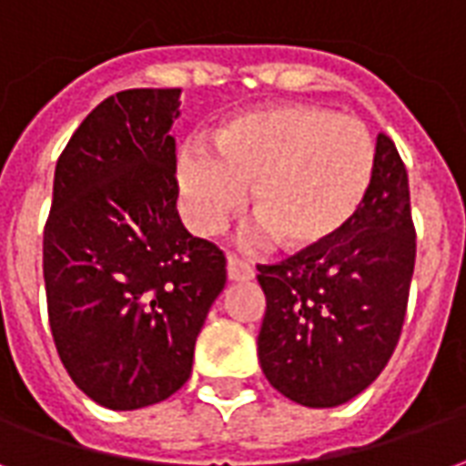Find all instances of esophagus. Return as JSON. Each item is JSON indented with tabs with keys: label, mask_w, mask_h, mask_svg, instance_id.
I'll use <instances>...</instances> for the list:
<instances>
[{
	"label": "esophagus",
	"mask_w": 466,
	"mask_h": 466,
	"mask_svg": "<svg viewBox=\"0 0 466 466\" xmlns=\"http://www.w3.org/2000/svg\"><path fill=\"white\" fill-rule=\"evenodd\" d=\"M226 273H228V280L238 283V280H250L253 278V268L238 260L236 256H228V266H226Z\"/></svg>",
	"instance_id": "esophagus-1"
}]
</instances>
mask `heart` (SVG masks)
<instances>
[{
    "mask_svg": "<svg viewBox=\"0 0 466 466\" xmlns=\"http://www.w3.org/2000/svg\"><path fill=\"white\" fill-rule=\"evenodd\" d=\"M213 156L186 148L176 161L183 216L210 236L240 208L258 240L303 253L330 243L365 206L377 146L360 118L308 104L260 106L228 118L210 136Z\"/></svg>",
    "mask_w": 466,
    "mask_h": 466,
    "instance_id": "1",
    "label": "heart"
}]
</instances>
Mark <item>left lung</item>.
<instances>
[{
  "instance_id": "8db88e82",
  "label": "left lung",
  "mask_w": 466,
  "mask_h": 466,
  "mask_svg": "<svg viewBox=\"0 0 466 466\" xmlns=\"http://www.w3.org/2000/svg\"><path fill=\"white\" fill-rule=\"evenodd\" d=\"M414 253L407 168L380 134L358 218L325 246L258 266L266 293L258 360L268 382L305 407L345 405L368 390L400 340Z\"/></svg>"
}]
</instances>
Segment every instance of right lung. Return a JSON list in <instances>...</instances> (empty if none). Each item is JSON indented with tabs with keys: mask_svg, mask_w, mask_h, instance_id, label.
Instances as JSON below:
<instances>
[{
	"mask_svg": "<svg viewBox=\"0 0 466 466\" xmlns=\"http://www.w3.org/2000/svg\"><path fill=\"white\" fill-rule=\"evenodd\" d=\"M181 89L104 98L54 171L44 285L54 345L81 392L108 410L156 405L186 385L226 285V256L183 228L176 198Z\"/></svg>",
	"mask_w": 466,
	"mask_h": 466,
	"instance_id": "add662e5",
	"label": "right lung"
}]
</instances>
